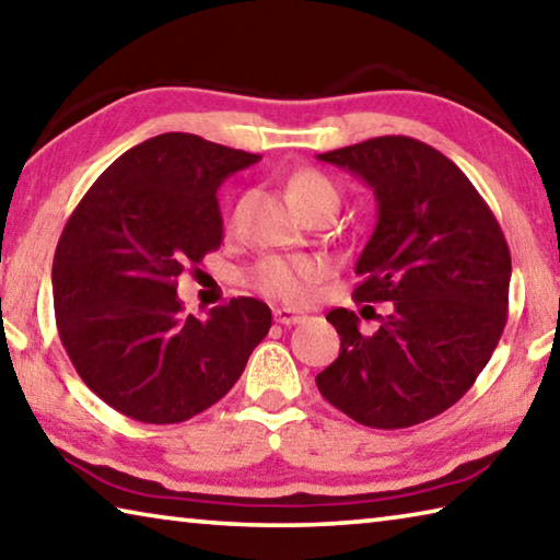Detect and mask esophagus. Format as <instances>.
<instances>
[{"instance_id":"1","label":"esophagus","mask_w":560,"mask_h":560,"mask_svg":"<svg viewBox=\"0 0 560 560\" xmlns=\"http://www.w3.org/2000/svg\"><path fill=\"white\" fill-rule=\"evenodd\" d=\"M273 320L281 326H296L303 320V314H299V311H291V308H277L273 311Z\"/></svg>"}]
</instances>
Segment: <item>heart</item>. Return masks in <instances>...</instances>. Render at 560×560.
<instances>
[{"mask_svg": "<svg viewBox=\"0 0 560 560\" xmlns=\"http://www.w3.org/2000/svg\"><path fill=\"white\" fill-rule=\"evenodd\" d=\"M291 205L303 217H311L324 210L338 212L340 195L334 179L326 177L320 170L303 167L289 177L287 185ZM326 277V267L311 259H289V257H267L249 271V283L264 296L283 303H306L318 281Z\"/></svg>", "mask_w": 560, "mask_h": 560, "instance_id": "obj_1", "label": "heart"}]
</instances>
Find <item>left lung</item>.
Instances as JSON below:
<instances>
[{"mask_svg":"<svg viewBox=\"0 0 560 560\" xmlns=\"http://www.w3.org/2000/svg\"><path fill=\"white\" fill-rule=\"evenodd\" d=\"M373 187L377 224L355 264V301H393L373 336L334 308L340 353L316 385L365 428L400 430L452 407L485 371L506 326L511 254L469 177L407 136L318 155Z\"/></svg>","mask_w":560,"mask_h":560,"instance_id":"8db88e82","label":"left lung"}]
</instances>
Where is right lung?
Masks as SVG:
<instances>
[{
	"instance_id": "obj_1",
	"label": "right lung",
	"mask_w": 560,
	"mask_h": 560,
	"mask_svg": "<svg viewBox=\"0 0 560 560\" xmlns=\"http://www.w3.org/2000/svg\"><path fill=\"white\" fill-rule=\"evenodd\" d=\"M259 155L163 132L103 173L54 254L56 328L75 373L113 410L148 424L200 415L232 390L271 328L264 301L240 296L200 320L177 277L220 249L217 187Z\"/></svg>"
}]
</instances>
